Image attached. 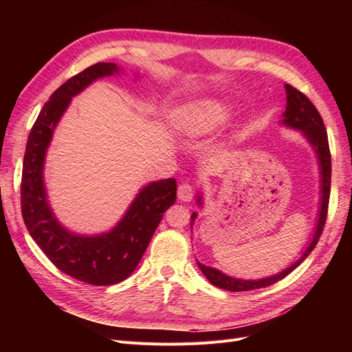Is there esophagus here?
Returning <instances> with one entry per match:
<instances>
[{
    "instance_id": "esophagus-1",
    "label": "esophagus",
    "mask_w": 352,
    "mask_h": 352,
    "mask_svg": "<svg viewBox=\"0 0 352 352\" xmlns=\"http://www.w3.org/2000/svg\"><path fill=\"white\" fill-rule=\"evenodd\" d=\"M177 197H179L180 201H185V202L192 199V197H194V188H192V185L186 184V182L180 184L179 188H177Z\"/></svg>"
}]
</instances>
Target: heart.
<instances>
[{"label":"heart","instance_id":"obj_1","mask_svg":"<svg viewBox=\"0 0 352 352\" xmlns=\"http://www.w3.org/2000/svg\"><path fill=\"white\" fill-rule=\"evenodd\" d=\"M226 119V110L217 104H208L177 117V127L190 136L204 135Z\"/></svg>","mask_w":352,"mask_h":352}]
</instances>
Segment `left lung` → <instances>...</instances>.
Masks as SVG:
<instances>
[{"instance_id":"obj_1","label":"left lung","mask_w":352,"mask_h":352,"mask_svg":"<svg viewBox=\"0 0 352 352\" xmlns=\"http://www.w3.org/2000/svg\"><path fill=\"white\" fill-rule=\"evenodd\" d=\"M285 89H286L287 105H286V110L283 114V117H285L283 123L304 132V135L308 138V141H310L311 145L314 146V150L318 155V162H320V167H322V194H323L322 195V208H320V216H318L314 238L311 239L310 245H308V248L305 250V252L302 254V257L300 260L295 261V264H292L291 267H287L282 273L272 276V278H267V279H260V280L235 279V278H230V276L220 273L216 269L207 267V265L197 261L198 267L201 269L202 273H204V276L210 280V283H212L217 287H221V289L232 291V292L252 291V289H260V287L270 286L276 282L282 280L294 269H296L298 265H300L308 257V255H310V252L316 248V245L323 233V228L326 225L329 197H330V177H332V160H330V150H329L326 127H324L320 113H318V110L314 107V104L310 101V98H308L304 92L294 88L289 83L285 85ZM198 202L201 204L199 198H198ZM195 217H197V214L194 212V214L190 216V226H192Z\"/></svg>"}]
</instances>
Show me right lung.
I'll return each instance as SVG.
<instances>
[{"instance_id":"obj_1","label":"right lung","mask_w":352,"mask_h":352,"mask_svg":"<svg viewBox=\"0 0 352 352\" xmlns=\"http://www.w3.org/2000/svg\"><path fill=\"white\" fill-rule=\"evenodd\" d=\"M119 70L114 63H97L74 74L52 92L32 126L23 158L20 204L30 236L58 270L80 282L107 286L129 278L141 261L157 226L176 201V180L145 186L111 232L85 238L58 225L48 207L42 168L52 132L73 95L97 78Z\"/></svg>"}]
</instances>
